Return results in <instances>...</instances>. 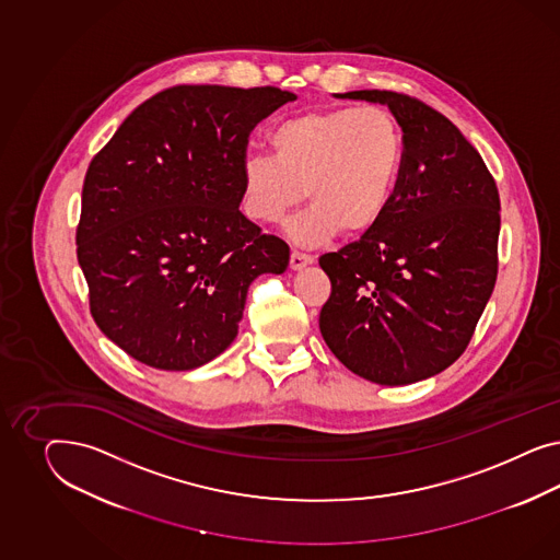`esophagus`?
<instances>
[{
  "instance_id": "esophagus-1",
  "label": "esophagus",
  "mask_w": 560,
  "mask_h": 560,
  "mask_svg": "<svg viewBox=\"0 0 560 560\" xmlns=\"http://www.w3.org/2000/svg\"><path fill=\"white\" fill-rule=\"evenodd\" d=\"M312 262H314V256L305 255V253H300V250H293L291 258H289V267L293 271H300V269H304L305 265H312Z\"/></svg>"
}]
</instances>
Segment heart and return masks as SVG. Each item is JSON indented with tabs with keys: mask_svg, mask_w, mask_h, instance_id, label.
<instances>
[{
	"mask_svg": "<svg viewBox=\"0 0 560 560\" xmlns=\"http://www.w3.org/2000/svg\"><path fill=\"white\" fill-rule=\"evenodd\" d=\"M271 153H250L240 164L244 213L279 223L298 205L312 207L289 225L300 244H320L340 230L370 232L390 205L405 160L398 120L382 106L312 110L277 122Z\"/></svg>",
	"mask_w": 560,
	"mask_h": 560,
	"instance_id": "obj_1",
	"label": "heart"
}]
</instances>
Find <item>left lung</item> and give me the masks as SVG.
<instances>
[{
	"label": "left lung",
	"mask_w": 560,
	"mask_h": 560,
	"mask_svg": "<svg viewBox=\"0 0 560 560\" xmlns=\"http://www.w3.org/2000/svg\"><path fill=\"white\" fill-rule=\"evenodd\" d=\"M335 96L388 104L405 133V160L377 225L320 256L332 285L320 332L357 375L415 384L466 351L491 298L499 190L480 153L429 104L388 90Z\"/></svg>",
	"instance_id": "obj_1"
}]
</instances>
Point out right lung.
<instances>
[{"label":"right lung","mask_w":560,"mask_h":560,"mask_svg":"<svg viewBox=\"0 0 560 560\" xmlns=\"http://www.w3.org/2000/svg\"><path fill=\"white\" fill-rule=\"evenodd\" d=\"M295 94L174 85L139 104L94 155L75 232L90 312L127 355L201 368L236 339L250 283L289 246L237 209L248 137Z\"/></svg>","instance_id":"1"}]
</instances>
